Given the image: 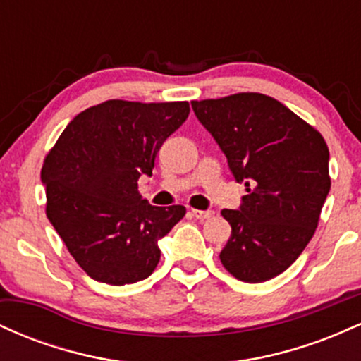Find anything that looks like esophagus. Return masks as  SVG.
<instances>
[{"label": "esophagus", "instance_id": "34e87169", "mask_svg": "<svg viewBox=\"0 0 361 361\" xmlns=\"http://www.w3.org/2000/svg\"><path fill=\"white\" fill-rule=\"evenodd\" d=\"M192 215L198 221H207V219L214 217V210H192Z\"/></svg>", "mask_w": 361, "mask_h": 361}]
</instances>
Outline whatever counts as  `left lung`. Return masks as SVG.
<instances>
[{"mask_svg":"<svg viewBox=\"0 0 361 361\" xmlns=\"http://www.w3.org/2000/svg\"><path fill=\"white\" fill-rule=\"evenodd\" d=\"M192 109L235 181L247 186L238 210H222L233 227L221 251L224 268L247 283L270 280L299 258L316 233L331 188L326 140L261 93L192 102Z\"/></svg>","mask_w":361,"mask_h":361,"instance_id":"8db88e82","label":"left lung"}]
</instances>
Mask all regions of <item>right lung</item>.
<instances>
[{"mask_svg":"<svg viewBox=\"0 0 361 361\" xmlns=\"http://www.w3.org/2000/svg\"><path fill=\"white\" fill-rule=\"evenodd\" d=\"M190 114L186 102L109 100L76 115L42 166L47 217L76 263L110 285L147 279L183 205L154 207L137 192L161 146Z\"/></svg>","mask_w":361,"mask_h":361,"instance_id":"obj_1","label":"right lung"}]
</instances>
